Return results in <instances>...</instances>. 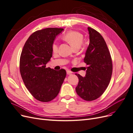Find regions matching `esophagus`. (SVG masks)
<instances>
[{"mask_svg": "<svg viewBox=\"0 0 133 133\" xmlns=\"http://www.w3.org/2000/svg\"><path fill=\"white\" fill-rule=\"evenodd\" d=\"M66 73L68 75H70L72 74V72L71 71H69V70H67L66 71Z\"/></svg>", "mask_w": 133, "mask_h": 133, "instance_id": "1", "label": "esophagus"}]
</instances>
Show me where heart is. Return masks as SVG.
Here are the masks:
<instances>
[{
	"mask_svg": "<svg viewBox=\"0 0 133 133\" xmlns=\"http://www.w3.org/2000/svg\"><path fill=\"white\" fill-rule=\"evenodd\" d=\"M63 38L74 49H79L84 40V35L78 31L71 30L68 31L63 35ZM51 49L54 53L58 51V46L56 43H53Z\"/></svg>",
	"mask_w": 133,
	"mask_h": 133,
	"instance_id": "heart-1",
	"label": "heart"
}]
</instances>
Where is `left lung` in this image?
Returning a JSON list of instances; mask_svg holds the SVG:
<instances>
[{"instance_id": "8db88e82", "label": "left lung", "mask_w": 133, "mask_h": 133, "mask_svg": "<svg viewBox=\"0 0 133 133\" xmlns=\"http://www.w3.org/2000/svg\"><path fill=\"white\" fill-rule=\"evenodd\" d=\"M90 43L84 62L87 65L84 78L77 74L79 83L75 90L80 98L92 101L99 98L110 83L112 63L110 51L102 35L96 30L88 27Z\"/></svg>"}]
</instances>
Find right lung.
Wrapping results in <instances>:
<instances>
[{
  "mask_svg": "<svg viewBox=\"0 0 133 133\" xmlns=\"http://www.w3.org/2000/svg\"><path fill=\"white\" fill-rule=\"evenodd\" d=\"M63 28H48L31 34L23 46L19 69L23 82L33 97L42 102H49L59 94L66 73L46 68L52 57L51 46L56 35Z\"/></svg>",
  "mask_w": 133,
  "mask_h": 133,
  "instance_id": "1",
  "label": "right lung"
}]
</instances>
